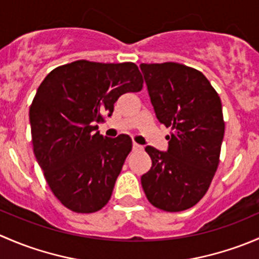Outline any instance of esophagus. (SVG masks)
I'll use <instances>...</instances> for the list:
<instances>
[{
  "label": "esophagus",
  "mask_w": 259,
  "mask_h": 259,
  "mask_svg": "<svg viewBox=\"0 0 259 259\" xmlns=\"http://www.w3.org/2000/svg\"><path fill=\"white\" fill-rule=\"evenodd\" d=\"M142 149H143L142 145L137 144V143H134V144H133V150H142Z\"/></svg>",
  "instance_id": "1"
}]
</instances>
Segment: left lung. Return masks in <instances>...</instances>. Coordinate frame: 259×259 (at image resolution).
<instances>
[{"mask_svg": "<svg viewBox=\"0 0 259 259\" xmlns=\"http://www.w3.org/2000/svg\"><path fill=\"white\" fill-rule=\"evenodd\" d=\"M156 117L170 127L168 151L146 146L151 168L142 177L149 202L165 211L197 204L219 164L224 137L221 98L198 70L178 62L142 64Z\"/></svg>", "mask_w": 259, "mask_h": 259, "instance_id": "left-lung-1", "label": "left lung"}]
</instances>
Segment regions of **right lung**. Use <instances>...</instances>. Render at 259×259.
<instances>
[{
	"label": "right lung",
	"mask_w": 259,
	"mask_h": 259,
	"mask_svg": "<svg viewBox=\"0 0 259 259\" xmlns=\"http://www.w3.org/2000/svg\"><path fill=\"white\" fill-rule=\"evenodd\" d=\"M133 62L77 60L56 67L38 86L30 106L33 153L55 197L75 213L108 204L132 150L129 135L103 137L96 122L114 111L125 93L143 89Z\"/></svg>",
	"instance_id": "add662e5"
}]
</instances>
